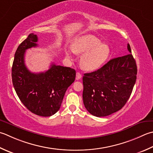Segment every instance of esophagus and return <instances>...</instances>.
<instances>
[{"instance_id":"34e87169","label":"esophagus","mask_w":153,"mask_h":153,"mask_svg":"<svg viewBox=\"0 0 153 153\" xmlns=\"http://www.w3.org/2000/svg\"><path fill=\"white\" fill-rule=\"evenodd\" d=\"M82 74H81L79 72H77L76 73V79H80L81 78H82Z\"/></svg>"}]
</instances>
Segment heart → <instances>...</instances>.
I'll use <instances>...</instances> for the list:
<instances>
[{
  "label": "heart",
  "mask_w": 153,
  "mask_h": 153,
  "mask_svg": "<svg viewBox=\"0 0 153 153\" xmlns=\"http://www.w3.org/2000/svg\"><path fill=\"white\" fill-rule=\"evenodd\" d=\"M73 52L85 53L81 58V64L88 70H94L103 65L109 59L111 49L109 44L101 43L100 39L93 35H85L79 37L72 45ZM71 58V53L66 52Z\"/></svg>",
  "instance_id": "b5f03b06"
}]
</instances>
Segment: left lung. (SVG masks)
<instances>
[{
	"instance_id": "obj_1",
	"label": "left lung",
	"mask_w": 153,
	"mask_h": 153,
	"mask_svg": "<svg viewBox=\"0 0 153 153\" xmlns=\"http://www.w3.org/2000/svg\"><path fill=\"white\" fill-rule=\"evenodd\" d=\"M128 54L113 58L103 67L83 77V100L86 109L96 117L120 110L127 103L136 82L137 67L127 44Z\"/></svg>"
}]
</instances>
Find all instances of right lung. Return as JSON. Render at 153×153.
Here are the masks:
<instances>
[{
    "label": "right lung",
    "instance_id": "add662e5",
    "mask_svg": "<svg viewBox=\"0 0 153 153\" xmlns=\"http://www.w3.org/2000/svg\"><path fill=\"white\" fill-rule=\"evenodd\" d=\"M37 35L30 34L15 52L12 67V79L18 96L30 111L50 117L60 108L67 89L76 78V70L52 64L45 72L30 71L25 63L27 49L36 47Z\"/></svg>",
    "mask_w": 153,
    "mask_h": 153
}]
</instances>
